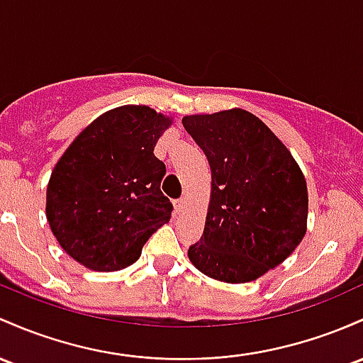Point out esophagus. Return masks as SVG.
Masks as SVG:
<instances>
[{
	"mask_svg": "<svg viewBox=\"0 0 363 363\" xmlns=\"http://www.w3.org/2000/svg\"><path fill=\"white\" fill-rule=\"evenodd\" d=\"M184 208H186V200L184 198H179V200H175L174 201V210H175V213H182L184 212Z\"/></svg>",
	"mask_w": 363,
	"mask_h": 363,
	"instance_id": "esophagus-1",
	"label": "esophagus"
}]
</instances>
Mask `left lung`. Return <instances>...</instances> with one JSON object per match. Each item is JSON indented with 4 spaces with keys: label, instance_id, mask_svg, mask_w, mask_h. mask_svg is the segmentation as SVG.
I'll return each instance as SVG.
<instances>
[{
    "label": "left lung",
    "instance_id": "obj_1",
    "mask_svg": "<svg viewBox=\"0 0 363 363\" xmlns=\"http://www.w3.org/2000/svg\"><path fill=\"white\" fill-rule=\"evenodd\" d=\"M182 125L212 170L205 229L189 248L191 264L220 282L255 281L303 240L305 175L284 143L250 111L186 115Z\"/></svg>",
    "mask_w": 363,
    "mask_h": 363
}]
</instances>
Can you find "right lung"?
Segmentation results:
<instances>
[{
	"mask_svg": "<svg viewBox=\"0 0 363 363\" xmlns=\"http://www.w3.org/2000/svg\"><path fill=\"white\" fill-rule=\"evenodd\" d=\"M172 122L146 105L117 106L60 157L48 182L46 218L58 245L86 269L133 265L170 220L172 203L160 191L165 163L153 150Z\"/></svg>",
	"mask_w": 363,
	"mask_h": 363,
	"instance_id": "1",
	"label": "right lung"
}]
</instances>
